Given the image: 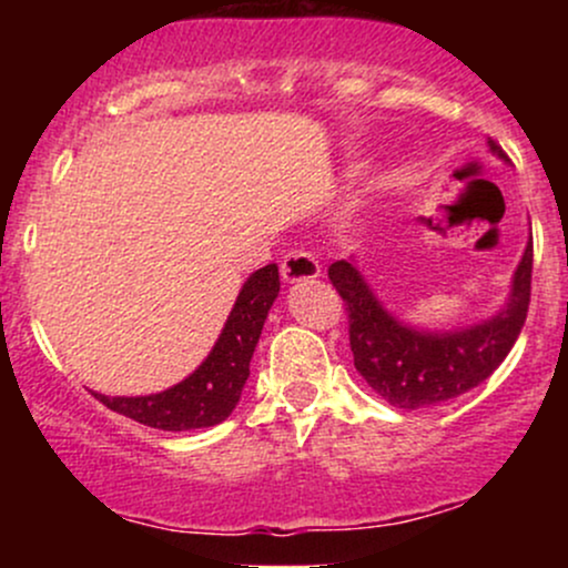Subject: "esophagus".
Wrapping results in <instances>:
<instances>
[{
    "label": "esophagus",
    "instance_id": "esophagus-1",
    "mask_svg": "<svg viewBox=\"0 0 568 568\" xmlns=\"http://www.w3.org/2000/svg\"><path fill=\"white\" fill-rule=\"evenodd\" d=\"M280 275H283L285 283H306V280H315L321 275V264H317V258L310 251L298 247V251H291L283 258Z\"/></svg>",
    "mask_w": 568,
    "mask_h": 568
}]
</instances>
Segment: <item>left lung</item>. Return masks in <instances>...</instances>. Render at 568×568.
Returning a JSON list of instances; mask_svg holds the SVG:
<instances>
[{
    "label": "left lung",
    "mask_w": 568,
    "mask_h": 568,
    "mask_svg": "<svg viewBox=\"0 0 568 568\" xmlns=\"http://www.w3.org/2000/svg\"><path fill=\"white\" fill-rule=\"evenodd\" d=\"M488 152L507 160L494 141H488ZM531 264L529 237L515 266L505 306L465 328L427 331L403 323L379 302L355 256L334 262L328 277L347 304L349 347L357 374L389 406L406 410L438 406L478 387L499 368L524 328L531 296Z\"/></svg>",
    "instance_id": "8db88e82"
}]
</instances>
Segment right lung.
<instances>
[{"label":"right lung","mask_w":568,"mask_h":568,"mask_svg":"<svg viewBox=\"0 0 568 568\" xmlns=\"http://www.w3.org/2000/svg\"><path fill=\"white\" fill-rule=\"evenodd\" d=\"M280 293L277 264H266L245 280L224 328L186 379L152 395H101L98 400L128 419L168 433L221 425L240 403L251 376V357L262 336L264 321Z\"/></svg>","instance_id":"right-lung-1"}]
</instances>
